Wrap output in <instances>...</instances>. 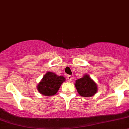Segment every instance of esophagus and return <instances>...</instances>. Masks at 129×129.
Returning <instances> with one entry per match:
<instances>
[{
    "instance_id": "obj_1",
    "label": "esophagus",
    "mask_w": 129,
    "mask_h": 129,
    "mask_svg": "<svg viewBox=\"0 0 129 129\" xmlns=\"http://www.w3.org/2000/svg\"><path fill=\"white\" fill-rule=\"evenodd\" d=\"M67 78H68V81H69V82H71V81H72V77L71 75H68V77H67Z\"/></svg>"
}]
</instances>
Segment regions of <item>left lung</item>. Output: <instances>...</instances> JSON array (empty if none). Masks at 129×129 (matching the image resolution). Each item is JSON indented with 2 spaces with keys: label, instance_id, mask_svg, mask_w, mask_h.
Segmentation results:
<instances>
[{
  "label": "left lung",
  "instance_id": "1",
  "mask_svg": "<svg viewBox=\"0 0 129 129\" xmlns=\"http://www.w3.org/2000/svg\"><path fill=\"white\" fill-rule=\"evenodd\" d=\"M75 85L78 94L85 98L92 96L98 91L96 84L89 75H84L82 78L77 80Z\"/></svg>",
  "mask_w": 129,
  "mask_h": 129
}]
</instances>
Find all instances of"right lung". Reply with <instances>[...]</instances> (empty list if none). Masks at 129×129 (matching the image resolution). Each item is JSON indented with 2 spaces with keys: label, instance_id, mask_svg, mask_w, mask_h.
Wrapping results in <instances>:
<instances>
[{
  "label": "right lung",
  "instance_id": "add662e5",
  "mask_svg": "<svg viewBox=\"0 0 129 129\" xmlns=\"http://www.w3.org/2000/svg\"><path fill=\"white\" fill-rule=\"evenodd\" d=\"M65 80L62 76H58L52 72H47L38 84L37 90L42 95L52 96L57 93Z\"/></svg>",
  "mask_w": 129,
  "mask_h": 129
}]
</instances>
